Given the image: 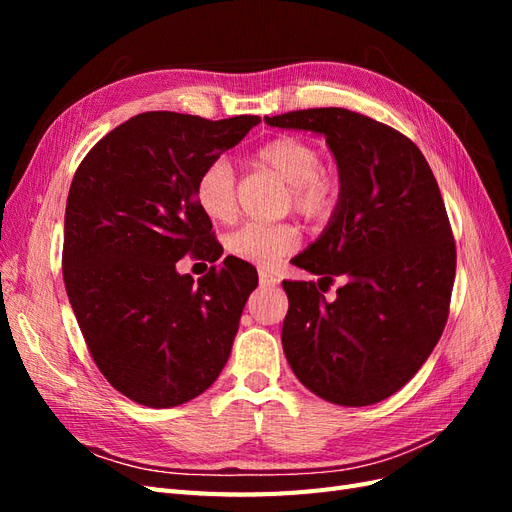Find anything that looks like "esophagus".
Segmentation results:
<instances>
[{
    "mask_svg": "<svg viewBox=\"0 0 512 512\" xmlns=\"http://www.w3.org/2000/svg\"><path fill=\"white\" fill-rule=\"evenodd\" d=\"M277 277L271 275L269 271H260V286H275Z\"/></svg>",
    "mask_w": 512,
    "mask_h": 512,
    "instance_id": "obj_1",
    "label": "esophagus"
}]
</instances>
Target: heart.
<instances>
[{"instance_id": "1", "label": "heart", "mask_w": 512, "mask_h": 512, "mask_svg": "<svg viewBox=\"0 0 512 512\" xmlns=\"http://www.w3.org/2000/svg\"><path fill=\"white\" fill-rule=\"evenodd\" d=\"M254 162L290 188L292 205L309 220H324L335 209L339 185L322 170V153L299 136H277L262 145ZM194 200L207 220L228 224L237 215L235 170L220 158L203 168L194 185ZM299 230L290 224H245L226 239L230 256L269 269L299 247Z\"/></svg>"}]
</instances>
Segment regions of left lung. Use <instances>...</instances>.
Here are the masks:
<instances>
[{
	"label": "left lung",
	"mask_w": 512,
	"mask_h": 512,
	"mask_svg": "<svg viewBox=\"0 0 512 512\" xmlns=\"http://www.w3.org/2000/svg\"><path fill=\"white\" fill-rule=\"evenodd\" d=\"M265 121L327 138L339 175L327 228L292 262L346 284L331 303L314 282L282 284L284 354L331 404H378L423 367L448 318L457 252L436 177L410 138L348 108Z\"/></svg>",
	"instance_id": "1"
}]
</instances>
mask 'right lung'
<instances>
[{
    "mask_svg": "<svg viewBox=\"0 0 512 512\" xmlns=\"http://www.w3.org/2000/svg\"><path fill=\"white\" fill-rule=\"evenodd\" d=\"M260 117L209 121L141 113L91 149L72 179L64 222V282L87 348L119 393L175 408L218 380L258 286L250 262L226 256L194 282L185 254L222 256L194 185Z\"/></svg>",
    "mask_w": 512,
    "mask_h": 512,
    "instance_id": "add662e5",
    "label": "right lung"
}]
</instances>
